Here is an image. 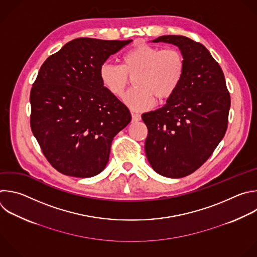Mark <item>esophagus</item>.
<instances>
[{
  "instance_id": "1",
  "label": "esophagus",
  "mask_w": 257,
  "mask_h": 257,
  "mask_svg": "<svg viewBox=\"0 0 257 257\" xmlns=\"http://www.w3.org/2000/svg\"><path fill=\"white\" fill-rule=\"evenodd\" d=\"M131 116H132V121L133 122H137V121H140L141 120V115L137 114V113H131Z\"/></svg>"
}]
</instances>
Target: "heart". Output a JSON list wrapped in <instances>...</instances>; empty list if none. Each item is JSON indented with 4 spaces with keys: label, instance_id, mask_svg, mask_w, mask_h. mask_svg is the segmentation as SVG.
<instances>
[{
    "label": "heart",
    "instance_id": "obj_1",
    "mask_svg": "<svg viewBox=\"0 0 257 257\" xmlns=\"http://www.w3.org/2000/svg\"><path fill=\"white\" fill-rule=\"evenodd\" d=\"M185 57L175 47L159 48L138 44L122 55V64L105 61L99 68L102 84L115 97H120L133 78L135 88L127 92L124 103L133 111L149 109L154 99L162 102L172 97L185 73Z\"/></svg>",
    "mask_w": 257,
    "mask_h": 257
}]
</instances>
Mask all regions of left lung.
Listing matches in <instances>:
<instances>
[{
  "label": "left lung",
  "instance_id": "8db88e82",
  "mask_svg": "<svg viewBox=\"0 0 257 257\" xmlns=\"http://www.w3.org/2000/svg\"><path fill=\"white\" fill-rule=\"evenodd\" d=\"M153 42L177 45L185 73L166 104L142 114L147 126V159L160 176L180 179L202 166L228 127L230 94L219 63L201 43L186 36L164 35Z\"/></svg>",
  "mask_w": 257,
  "mask_h": 257
}]
</instances>
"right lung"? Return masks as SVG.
I'll return each mask as SVG.
<instances>
[{"mask_svg": "<svg viewBox=\"0 0 257 257\" xmlns=\"http://www.w3.org/2000/svg\"><path fill=\"white\" fill-rule=\"evenodd\" d=\"M131 41L76 38L41 65L30 93V125L60 174L99 175L113 138L130 123V111L102 84L99 68Z\"/></svg>", "mask_w": 257, "mask_h": 257, "instance_id": "right-lung-1", "label": "right lung"}]
</instances>
